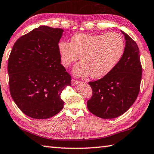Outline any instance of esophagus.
Segmentation results:
<instances>
[{"label": "esophagus", "instance_id": "obj_1", "mask_svg": "<svg viewBox=\"0 0 154 154\" xmlns=\"http://www.w3.org/2000/svg\"><path fill=\"white\" fill-rule=\"evenodd\" d=\"M79 83H80V81H78V80H75L74 79L72 80V85L73 86V87H74V86L77 85L78 84H79Z\"/></svg>", "mask_w": 154, "mask_h": 154}]
</instances>
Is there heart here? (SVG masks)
Returning a JSON list of instances; mask_svg holds the SVG:
<instances>
[{
  "instance_id": "heart-1",
  "label": "heart",
  "mask_w": 154,
  "mask_h": 154,
  "mask_svg": "<svg viewBox=\"0 0 154 154\" xmlns=\"http://www.w3.org/2000/svg\"><path fill=\"white\" fill-rule=\"evenodd\" d=\"M71 41H61L58 51L61 63L66 67L79 60L80 56L82 62L73 69V74L78 77L90 75L97 79L106 76L119 63L125 49V40L117 33L77 34Z\"/></svg>"
}]
</instances>
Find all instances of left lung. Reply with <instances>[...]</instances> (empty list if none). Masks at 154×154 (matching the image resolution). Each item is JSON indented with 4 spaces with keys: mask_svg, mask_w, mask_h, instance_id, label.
Returning <instances> with one entry per match:
<instances>
[{
    "mask_svg": "<svg viewBox=\"0 0 154 154\" xmlns=\"http://www.w3.org/2000/svg\"><path fill=\"white\" fill-rule=\"evenodd\" d=\"M125 39V52L115 68L106 76L88 84L93 96L87 101L90 112L103 119L117 118L137 99L141 81L142 67L137 43L120 30Z\"/></svg>",
    "mask_w": 154,
    "mask_h": 154,
    "instance_id": "left-lung-1",
    "label": "left lung"
}]
</instances>
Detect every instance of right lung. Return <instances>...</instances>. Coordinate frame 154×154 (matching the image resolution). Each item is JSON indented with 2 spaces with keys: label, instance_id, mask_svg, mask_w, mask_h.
I'll use <instances>...</instances> for the list:
<instances>
[{
  "label": "right lung",
  "instance_id": "add662e5",
  "mask_svg": "<svg viewBox=\"0 0 154 154\" xmlns=\"http://www.w3.org/2000/svg\"><path fill=\"white\" fill-rule=\"evenodd\" d=\"M64 30L41 26L20 37L8 60L10 93L23 114L53 117L63 109L61 91L71 76L61 64L58 44Z\"/></svg>",
  "mask_w": 154,
  "mask_h": 154
}]
</instances>
